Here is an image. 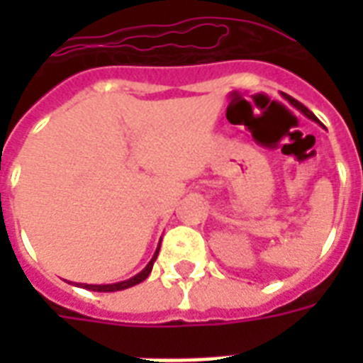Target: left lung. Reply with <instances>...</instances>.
Wrapping results in <instances>:
<instances>
[{
	"instance_id": "1",
	"label": "left lung",
	"mask_w": 363,
	"mask_h": 363,
	"mask_svg": "<svg viewBox=\"0 0 363 363\" xmlns=\"http://www.w3.org/2000/svg\"><path fill=\"white\" fill-rule=\"evenodd\" d=\"M282 96H284V99H288V101H290V104H292V105H294V107H296V109H298V111H301V113H303V115H305V116H307V118H311V121H315V122H318V121H316V116H315V115H313V113H311V111H309V109H307V107H305V105H303V104H299L298 99H294V98H292V96H286V94H282Z\"/></svg>"
}]
</instances>
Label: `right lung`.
I'll return each mask as SVG.
<instances>
[{
    "label": "right lung",
    "mask_w": 363,
    "mask_h": 363,
    "mask_svg": "<svg viewBox=\"0 0 363 363\" xmlns=\"http://www.w3.org/2000/svg\"><path fill=\"white\" fill-rule=\"evenodd\" d=\"M158 252H160V245H158V248H156V252H154L152 258H150V262H148V264H147V267H145V269H143L141 273H137L135 277H131V279H128V281L115 282V284H79V286L86 288V290H94V292H118V290H125V288L135 286V284L143 282V281H145V279H147L148 275H150V271H152L154 262H156V258H158Z\"/></svg>",
    "instance_id": "obj_1"
}]
</instances>
